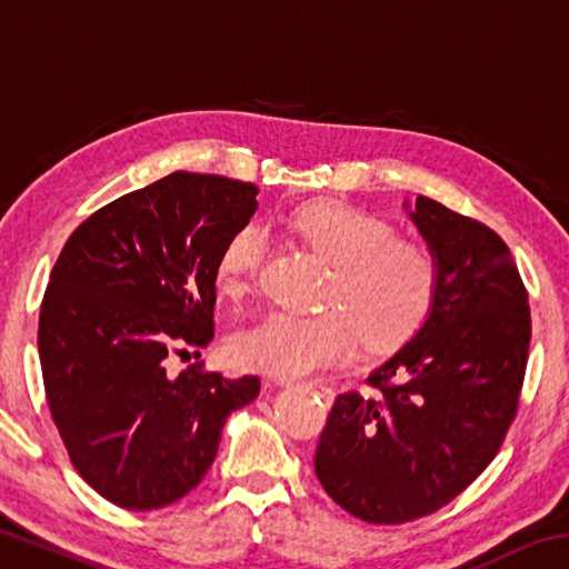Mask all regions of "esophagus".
Listing matches in <instances>:
<instances>
[{
	"label": "esophagus",
	"mask_w": 569,
	"mask_h": 569,
	"mask_svg": "<svg viewBox=\"0 0 569 569\" xmlns=\"http://www.w3.org/2000/svg\"><path fill=\"white\" fill-rule=\"evenodd\" d=\"M278 387H286V389H308V391H319V393H323L326 399L331 397V389H329V387H321V383H298V381H291V379H281V381H278Z\"/></svg>",
	"instance_id": "esophagus-1"
}]
</instances>
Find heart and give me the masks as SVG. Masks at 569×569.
<instances>
[{"instance_id": "1", "label": "heart", "mask_w": 569, "mask_h": 569, "mask_svg": "<svg viewBox=\"0 0 569 569\" xmlns=\"http://www.w3.org/2000/svg\"><path fill=\"white\" fill-rule=\"evenodd\" d=\"M291 228L333 268L319 316L276 311L230 341L238 366L296 379L349 359L356 333L369 349H389L417 331L437 291V258L427 246L397 238L389 220L349 206L316 203L296 210ZM268 240L258 226L228 238L216 266L218 291L233 298L253 291Z\"/></svg>"}]
</instances>
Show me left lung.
I'll return each instance as SVG.
<instances>
[{
    "label": "left lung",
    "instance_id": "obj_1",
    "mask_svg": "<svg viewBox=\"0 0 569 569\" xmlns=\"http://www.w3.org/2000/svg\"><path fill=\"white\" fill-rule=\"evenodd\" d=\"M409 218L437 258L435 301L369 389L336 397L313 459L333 502L371 525L437 512L487 469L515 421L532 336L525 283L492 228L427 196Z\"/></svg>",
    "mask_w": 569,
    "mask_h": 569
}]
</instances>
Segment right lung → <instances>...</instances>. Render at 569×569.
Here are the masks:
<instances>
[{"label":"right lung","mask_w":569,"mask_h":569,"mask_svg":"<svg viewBox=\"0 0 569 569\" xmlns=\"http://www.w3.org/2000/svg\"><path fill=\"white\" fill-rule=\"evenodd\" d=\"M253 182L172 172L100 208L67 238L40 308L57 431L94 492L160 509L200 485L220 431L261 391L170 356L213 341L216 266L258 208Z\"/></svg>","instance_id":"add662e5"}]
</instances>
